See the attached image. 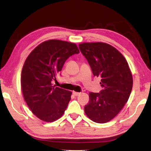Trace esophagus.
Here are the masks:
<instances>
[{"label": "esophagus", "instance_id": "obj_1", "mask_svg": "<svg viewBox=\"0 0 151 151\" xmlns=\"http://www.w3.org/2000/svg\"><path fill=\"white\" fill-rule=\"evenodd\" d=\"M73 94L74 96H79V95L81 94V92H76L74 91V92H73Z\"/></svg>", "mask_w": 151, "mask_h": 151}]
</instances>
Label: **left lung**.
<instances>
[{
	"label": "left lung",
	"instance_id": "left-lung-1",
	"mask_svg": "<svg viewBox=\"0 0 151 151\" xmlns=\"http://www.w3.org/2000/svg\"><path fill=\"white\" fill-rule=\"evenodd\" d=\"M79 49L94 76L101 77L102 87L100 93H89L85 114L96 123H106L116 117L127 102L133 87L132 74L123 55L108 43H83L79 44Z\"/></svg>",
	"mask_w": 151,
	"mask_h": 151
}]
</instances>
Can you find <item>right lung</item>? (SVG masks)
Segmentation results:
<instances>
[{"label": "right lung", "instance_id": "add662e5", "mask_svg": "<svg viewBox=\"0 0 151 151\" xmlns=\"http://www.w3.org/2000/svg\"><path fill=\"white\" fill-rule=\"evenodd\" d=\"M78 53L75 43L50 40L37 45L26 59L21 75L24 98L42 121H56L67 109L72 92L53 86L52 81L68 57Z\"/></svg>", "mask_w": 151, "mask_h": 151}]
</instances>
